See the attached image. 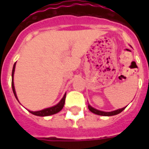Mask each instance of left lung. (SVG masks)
I'll use <instances>...</instances> for the list:
<instances>
[{
	"instance_id": "left-lung-1",
	"label": "left lung",
	"mask_w": 149,
	"mask_h": 149,
	"mask_svg": "<svg viewBox=\"0 0 149 149\" xmlns=\"http://www.w3.org/2000/svg\"><path fill=\"white\" fill-rule=\"evenodd\" d=\"M126 107H123V108L118 109V110H113V111L105 112V111H101V110H97V109L91 106V105L88 104V108H89V110H90L92 113H95V114H97V115H99V116H115V115H117V114L120 113L121 112L123 111V110L126 108Z\"/></svg>"
}]
</instances>
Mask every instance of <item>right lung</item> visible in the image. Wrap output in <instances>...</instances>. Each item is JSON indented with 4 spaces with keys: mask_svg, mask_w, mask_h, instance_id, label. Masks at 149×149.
<instances>
[{
    "mask_svg": "<svg viewBox=\"0 0 149 149\" xmlns=\"http://www.w3.org/2000/svg\"><path fill=\"white\" fill-rule=\"evenodd\" d=\"M15 64H16V63H15V64H14V65H13V72H12V88H13V93H14V95H15V98H16L18 101V98H17L16 93H15V86H14V82H13ZM65 96H66V93H65V95H63V98L60 100V101L59 102L58 104H57L54 105V106H53V107H48V108L43 109V110H39V111H31V110H27L30 112V113L33 114V115H35V116H48L54 115V114L57 113L58 112H60V110L63 108L64 104H65Z\"/></svg>",
    "mask_w": 149,
    "mask_h": 149,
    "instance_id": "obj_1",
    "label": "right lung"
}]
</instances>
